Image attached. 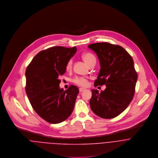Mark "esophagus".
Returning <instances> with one entry per match:
<instances>
[{
  "instance_id": "esophagus-1",
  "label": "esophagus",
  "mask_w": 158,
  "mask_h": 158,
  "mask_svg": "<svg viewBox=\"0 0 158 158\" xmlns=\"http://www.w3.org/2000/svg\"><path fill=\"white\" fill-rule=\"evenodd\" d=\"M85 89V88H79V91H80V92H82L83 91H84Z\"/></svg>"
}]
</instances>
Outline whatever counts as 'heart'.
<instances>
[{
  "mask_svg": "<svg viewBox=\"0 0 158 158\" xmlns=\"http://www.w3.org/2000/svg\"><path fill=\"white\" fill-rule=\"evenodd\" d=\"M82 58L86 64L88 65L89 63L93 60H96V58L91 53H85L82 55ZM72 60H70L66 65V69L70 70L72 68ZM73 82L81 86H86L88 85V79L83 77H77L73 80Z\"/></svg>",
  "mask_w": 158,
  "mask_h": 158,
  "instance_id": "heart-1",
  "label": "heart"
}]
</instances>
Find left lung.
Returning a JSON list of instances; mask_svg holds the SVG:
<instances>
[{
    "label": "left lung",
    "mask_w": 158,
    "mask_h": 158,
    "mask_svg": "<svg viewBox=\"0 0 158 158\" xmlns=\"http://www.w3.org/2000/svg\"><path fill=\"white\" fill-rule=\"evenodd\" d=\"M88 47L97 53L101 68L94 86L106 85L101 93L91 90V109L102 118H115L128 106L134 97L138 75L133 60L119 45L102 42Z\"/></svg>",
    "instance_id": "8db88e82"
}]
</instances>
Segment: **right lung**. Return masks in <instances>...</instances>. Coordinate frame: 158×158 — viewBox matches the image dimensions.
Here are the masks:
<instances>
[{"instance_id": "1", "label": "right lung", "mask_w": 158, "mask_h": 158, "mask_svg": "<svg viewBox=\"0 0 158 158\" xmlns=\"http://www.w3.org/2000/svg\"><path fill=\"white\" fill-rule=\"evenodd\" d=\"M77 49L53 47L38 53L28 65L25 91L35 111L44 120L57 124L72 114L79 93L71 85L67 90L60 88L59 77L66 72L67 62Z\"/></svg>"}]
</instances>
